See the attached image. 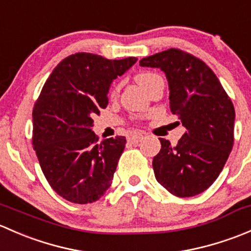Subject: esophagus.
Returning a JSON list of instances; mask_svg holds the SVG:
<instances>
[{"instance_id":"34e87169","label":"esophagus","mask_w":251,"mask_h":251,"mask_svg":"<svg viewBox=\"0 0 251 251\" xmlns=\"http://www.w3.org/2000/svg\"><path fill=\"white\" fill-rule=\"evenodd\" d=\"M143 138L144 136L142 135V133H136V135H132L128 137V142L132 144H138L142 140H143Z\"/></svg>"}]
</instances>
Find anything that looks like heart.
<instances>
[{
  "label": "heart",
  "mask_w": 251,
  "mask_h": 251,
  "mask_svg": "<svg viewBox=\"0 0 251 251\" xmlns=\"http://www.w3.org/2000/svg\"><path fill=\"white\" fill-rule=\"evenodd\" d=\"M156 76H158V75L153 74V73H140V74L136 75V81H137L138 85L144 90V87Z\"/></svg>",
  "instance_id": "obj_1"
}]
</instances>
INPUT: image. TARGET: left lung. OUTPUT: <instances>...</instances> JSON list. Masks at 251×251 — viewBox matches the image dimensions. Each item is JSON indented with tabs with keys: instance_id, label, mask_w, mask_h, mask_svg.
Wrapping results in <instances>:
<instances>
[{
	"instance_id": "8db88e82",
	"label": "left lung",
	"mask_w": 251,
	"mask_h": 251,
	"mask_svg": "<svg viewBox=\"0 0 251 251\" xmlns=\"http://www.w3.org/2000/svg\"><path fill=\"white\" fill-rule=\"evenodd\" d=\"M140 65L164 72L170 109L186 128L175 147L159 138L161 149L153 159L156 181L174 196L201 194L219 177L233 147V104L214 72L183 50H163Z\"/></svg>"
}]
</instances>
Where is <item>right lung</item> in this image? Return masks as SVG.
Wrapping results in <instances>:
<instances>
[{"label":"right lung","mask_w":251,"mask_h":251,"mask_svg":"<svg viewBox=\"0 0 251 251\" xmlns=\"http://www.w3.org/2000/svg\"><path fill=\"white\" fill-rule=\"evenodd\" d=\"M136 62L75 53L54 68L40 93L32 144L48 183L72 203L98 201L110 187L126 138L98 142L92 118L107 107L113 81Z\"/></svg>","instance_id":"add662e5"}]
</instances>
